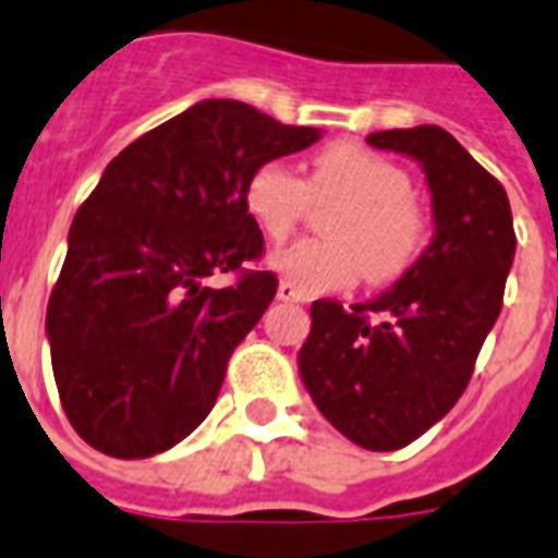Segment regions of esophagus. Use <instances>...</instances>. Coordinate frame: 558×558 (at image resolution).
<instances>
[{"mask_svg":"<svg viewBox=\"0 0 558 558\" xmlns=\"http://www.w3.org/2000/svg\"><path fill=\"white\" fill-rule=\"evenodd\" d=\"M276 296H279L282 302H302V300H305V293L296 291L291 282H279V291H276Z\"/></svg>","mask_w":558,"mask_h":558,"instance_id":"1","label":"esophagus"}]
</instances>
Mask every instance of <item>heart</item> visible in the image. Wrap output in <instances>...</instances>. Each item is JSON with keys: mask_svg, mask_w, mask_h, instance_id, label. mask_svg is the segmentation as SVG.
<instances>
[{"mask_svg": "<svg viewBox=\"0 0 558 558\" xmlns=\"http://www.w3.org/2000/svg\"><path fill=\"white\" fill-rule=\"evenodd\" d=\"M311 203H340L326 220L331 241H296L276 250L267 265L300 293L340 291L364 270L384 284L413 267L427 239L425 211L413 201V180L399 162L335 142L311 159L308 180L284 162L258 166L244 189V206L267 239H284Z\"/></svg>", "mask_w": 558, "mask_h": 558, "instance_id": "heart-1", "label": "heart"}]
</instances>
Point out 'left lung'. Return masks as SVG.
<instances>
[{
  "mask_svg": "<svg viewBox=\"0 0 558 558\" xmlns=\"http://www.w3.org/2000/svg\"><path fill=\"white\" fill-rule=\"evenodd\" d=\"M416 159L434 239L399 282L343 308L311 305L300 375L323 416L369 451H396L454 408L504 305L515 230L504 185L442 128L369 133Z\"/></svg>",
  "mask_w": 558,
  "mask_h": 558,
  "instance_id": "left-lung-1",
  "label": "left lung"
}]
</instances>
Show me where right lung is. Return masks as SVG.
<instances>
[{"instance_id": "right-lung-1", "label": "right lung", "mask_w": 558, "mask_h": 558, "mask_svg": "<svg viewBox=\"0 0 558 558\" xmlns=\"http://www.w3.org/2000/svg\"><path fill=\"white\" fill-rule=\"evenodd\" d=\"M319 136L206 98L104 168L69 227L46 311L60 404L95 451L162 454L209 416L232 349L274 302L276 276L242 270L220 292L202 279L262 256L244 206L250 174Z\"/></svg>"}]
</instances>
